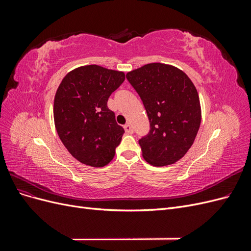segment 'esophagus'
Returning a JSON list of instances; mask_svg holds the SVG:
<instances>
[{
	"mask_svg": "<svg viewBox=\"0 0 251 251\" xmlns=\"http://www.w3.org/2000/svg\"><path fill=\"white\" fill-rule=\"evenodd\" d=\"M124 127H125V131H126V134H133V133H134V131H133V127H132V126H131L130 124L126 125Z\"/></svg>",
	"mask_w": 251,
	"mask_h": 251,
	"instance_id": "34e87169",
	"label": "esophagus"
}]
</instances>
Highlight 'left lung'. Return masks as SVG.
Returning <instances> with one entry per match:
<instances>
[{
	"mask_svg": "<svg viewBox=\"0 0 251 251\" xmlns=\"http://www.w3.org/2000/svg\"><path fill=\"white\" fill-rule=\"evenodd\" d=\"M147 110L151 131L139 140L142 156L154 166L177 162L191 149L201 124L194 82L179 68L151 63L126 73Z\"/></svg>",
	"mask_w": 251,
	"mask_h": 251,
	"instance_id": "8db88e82",
	"label": "left lung"
}]
</instances>
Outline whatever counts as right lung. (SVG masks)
<instances>
[{"label": "right lung", "mask_w": 251, "mask_h": 251, "mask_svg": "<svg viewBox=\"0 0 251 251\" xmlns=\"http://www.w3.org/2000/svg\"><path fill=\"white\" fill-rule=\"evenodd\" d=\"M125 78L123 71L87 65L75 68L59 83L53 103L55 128L80 163L102 168L115 156L125 130L107 102Z\"/></svg>", "instance_id": "right-lung-1"}]
</instances>
